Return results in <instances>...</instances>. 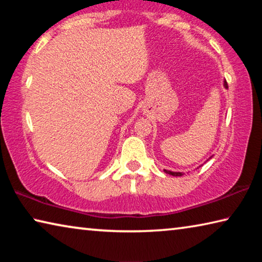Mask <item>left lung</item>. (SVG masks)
<instances>
[{"label":"left lung","mask_w":262,"mask_h":262,"mask_svg":"<svg viewBox=\"0 0 262 262\" xmlns=\"http://www.w3.org/2000/svg\"><path fill=\"white\" fill-rule=\"evenodd\" d=\"M224 88L228 89V83H227V81H224ZM199 167H200V166H199ZM164 171H165L166 173L171 174V176H176V177L183 176V172H172V171H167V170H164Z\"/></svg>","instance_id":"1"}]
</instances>
